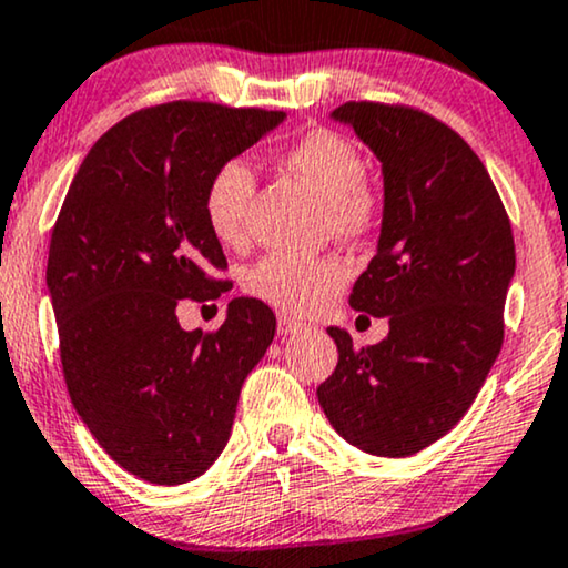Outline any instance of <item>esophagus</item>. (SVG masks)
<instances>
[{
    "mask_svg": "<svg viewBox=\"0 0 568 568\" xmlns=\"http://www.w3.org/2000/svg\"><path fill=\"white\" fill-rule=\"evenodd\" d=\"M302 328H305V325L292 321V317H286V315L278 317V333H282V336H294V333H300Z\"/></svg>",
    "mask_w": 568,
    "mask_h": 568,
    "instance_id": "34e87169",
    "label": "esophagus"
}]
</instances>
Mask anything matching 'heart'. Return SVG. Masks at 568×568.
Returning a JSON list of instances; mask_svg holds the SVG:
<instances>
[{"label": "heart", "instance_id": "b5f03b06", "mask_svg": "<svg viewBox=\"0 0 568 568\" xmlns=\"http://www.w3.org/2000/svg\"><path fill=\"white\" fill-rule=\"evenodd\" d=\"M282 162L325 199L336 235L362 237L375 230L379 193L364 181V160L346 136L328 129L307 131L282 154ZM253 191V170L243 160H230L214 170L204 191V216L216 240L237 243L243 237ZM344 284L346 268L336 258L274 253L245 271V290L286 315L317 313Z\"/></svg>", "mask_w": 568, "mask_h": 568}]
</instances>
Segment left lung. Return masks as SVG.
<instances>
[{
  "label": "left lung",
  "instance_id": "8db88e82",
  "mask_svg": "<svg viewBox=\"0 0 568 568\" xmlns=\"http://www.w3.org/2000/svg\"><path fill=\"white\" fill-rule=\"evenodd\" d=\"M383 165L377 253L348 305L390 333L354 348L346 331L317 400L348 445L408 457L453 429L504 341L515 237L491 175L460 134L406 105L344 103L331 113Z\"/></svg>",
  "mask_w": 568,
  "mask_h": 568
}]
</instances>
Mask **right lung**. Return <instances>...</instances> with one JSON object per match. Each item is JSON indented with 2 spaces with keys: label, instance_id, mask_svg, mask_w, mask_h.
Returning <instances> with one entry per match:
<instances>
[{
  "label": "right lung",
  "instance_id": "right-lung-1",
  "mask_svg": "<svg viewBox=\"0 0 568 568\" xmlns=\"http://www.w3.org/2000/svg\"><path fill=\"white\" fill-rule=\"evenodd\" d=\"M284 111L175 103L115 123L82 160L51 232L45 286L74 410L136 478L189 484L227 445L240 387L276 333L235 297L214 333L183 331L181 300H216L227 268L204 216L214 170Z\"/></svg>",
  "mask_w": 568,
  "mask_h": 568
}]
</instances>
